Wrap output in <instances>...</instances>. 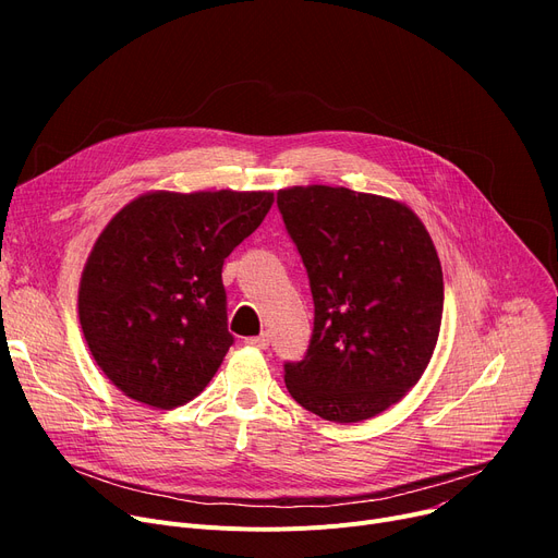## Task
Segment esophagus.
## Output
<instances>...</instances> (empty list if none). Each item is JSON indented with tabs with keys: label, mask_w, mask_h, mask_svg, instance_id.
<instances>
[{
	"label": "esophagus",
	"mask_w": 558,
	"mask_h": 558,
	"mask_svg": "<svg viewBox=\"0 0 558 558\" xmlns=\"http://www.w3.org/2000/svg\"><path fill=\"white\" fill-rule=\"evenodd\" d=\"M248 345H255V348H267L269 345V335H257V337H248L246 339Z\"/></svg>",
	"instance_id": "esophagus-1"
}]
</instances>
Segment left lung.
<instances>
[{
	"label": "left lung",
	"instance_id": "left-lung-1",
	"mask_svg": "<svg viewBox=\"0 0 558 558\" xmlns=\"http://www.w3.org/2000/svg\"><path fill=\"white\" fill-rule=\"evenodd\" d=\"M278 210L310 278L314 330L284 385L307 412L360 423L412 389L444 314V274L407 205L348 187H291Z\"/></svg>",
	"mask_w": 558,
	"mask_h": 558
}]
</instances>
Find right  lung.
<instances>
[{"instance_id":"1","label":"right lung","mask_w":558,"mask_h":558,"mask_svg":"<svg viewBox=\"0 0 558 558\" xmlns=\"http://www.w3.org/2000/svg\"><path fill=\"white\" fill-rule=\"evenodd\" d=\"M271 203V192H154L112 217L83 269L78 318L117 389L171 409L210 383L234 341L223 259Z\"/></svg>"}]
</instances>
